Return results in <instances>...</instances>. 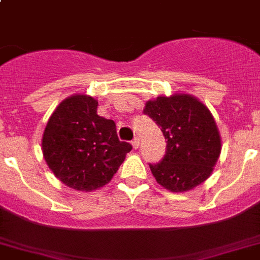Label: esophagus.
Here are the masks:
<instances>
[{
    "label": "esophagus",
    "instance_id": "1",
    "mask_svg": "<svg viewBox=\"0 0 260 260\" xmlns=\"http://www.w3.org/2000/svg\"><path fill=\"white\" fill-rule=\"evenodd\" d=\"M132 146H133V149H137L140 146V140H139V137H135V139L132 140Z\"/></svg>",
    "mask_w": 260,
    "mask_h": 260
}]
</instances>
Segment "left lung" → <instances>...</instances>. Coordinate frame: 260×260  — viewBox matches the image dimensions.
Returning a JSON list of instances; mask_svg holds the SVG:
<instances>
[{"label": "left lung", "instance_id": "obj_1", "mask_svg": "<svg viewBox=\"0 0 260 260\" xmlns=\"http://www.w3.org/2000/svg\"><path fill=\"white\" fill-rule=\"evenodd\" d=\"M144 114L168 140L164 158L149 164L158 183L184 192L208 179L220 157L221 139L207 106L189 94H174L148 101Z\"/></svg>", "mask_w": 260, "mask_h": 260}]
</instances>
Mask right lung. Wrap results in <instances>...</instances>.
I'll return each instance as SVG.
<instances>
[{
    "instance_id": "1",
    "label": "right lung",
    "mask_w": 260,
    "mask_h": 260,
    "mask_svg": "<svg viewBox=\"0 0 260 260\" xmlns=\"http://www.w3.org/2000/svg\"><path fill=\"white\" fill-rule=\"evenodd\" d=\"M98 101L76 94L62 101L43 133L42 150L56 177L77 191L107 184L132 145L117 137L114 120L96 114Z\"/></svg>"
}]
</instances>
